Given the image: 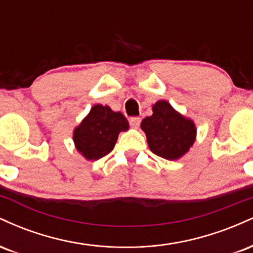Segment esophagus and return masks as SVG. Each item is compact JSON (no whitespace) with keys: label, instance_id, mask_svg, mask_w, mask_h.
Masks as SVG:
<instances>
[{"label":"esophagus","instance_id":"obj_1","mask_svg":"<svg viewBox=\"0 0 253 253\" xmlns=\"http://www.w3.org/2000/svg\"><path fill=\"white\" fill-rule=\"evenodd\" d=\"M140 123H141V119L138 118V117L129 119V125H130V127H133V128H138Z\"/></svg>","mask_w":253,"mask_h":253}]
</instances>
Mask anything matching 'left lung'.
Returning a JSON list of instances; mask_svg holds the SVG:
<instances>
[{
	"mask_svg": "<svg viewBox=\"0 0 253 253\" xmlns=\"http://www.w3.org/2000/svg\"><path fill=\"white\" fill-rule=\"evenodd\" d=\"M152 110L153 114L141 121L151 151L169 161L181 158L195 141V125L167 101H158Z\"/></svg>",
	"mask_w": 253,
	"mask_h": 253,
	"instance_id": "obj_1",
	"label": "left lung"
}]
</instances>
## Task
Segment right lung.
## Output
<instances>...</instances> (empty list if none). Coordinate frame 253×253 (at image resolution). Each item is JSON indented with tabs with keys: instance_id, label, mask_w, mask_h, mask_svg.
Listing matches in <instances>:
<instances>
[{
	"instance_id": "right-lung-1",
	"label": "right lung",
	"mask_w": 253,
	"mask_h": 253,
	"mask_svg": "<svg viewBox=\"0 0 253 253\" xmlns=\"http://www.w3.org/2000/svg\"><path fill=\"white\" fill-rule=\"evenodd\" d=\"M127 119L108 106L95 104L82 124L75 129L77 150L89 161H97L114 149L121 130L128 129Z\"/></svg>"
}]
</instances>
